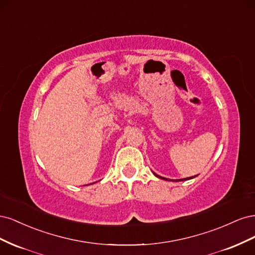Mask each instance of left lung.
Masks as SVG:
<instances>
[{
	"mask_svg": "<svg viewBox=\"0 0 255 255\" xmlns=\"http://www.w3.org/2000/svg\"><path fill=\"white\" fill-rule=\"evenodd\" d=\"M155 174V173H154ZM157 177H160V179H163V180H167L168 181V179H166V177H163V176H159V175H157V174H155ZM189 179H192V177H186V179H182V180H175V182H179V181H185V180H189ZM169 181H171V180H169Z\"/></svg>",
	"mask_w": 255,
	"mask_h": 255,
	"instance_id": "1",
	"label": "left lung"
}]
</instances>
